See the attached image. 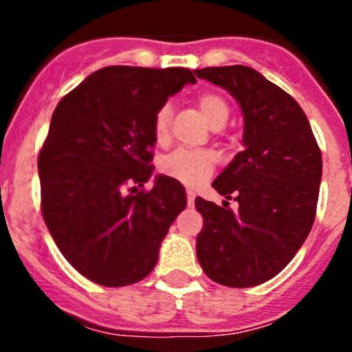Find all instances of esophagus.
<instances>
[{
	"instance_id": "obj_1",
	"label": "esophagus",
	"mask_w": 352,
	"mask_h": 352,
	"mask_svg": "<svg viewBox=\"0 0 352 352\" xmlns=\"http://www.w3.org/2000/svg\"><path fill=\"white\" fill-rule=\"evenodd\" d=\"M187 204L194 206V201H196V192L192 189H187Z\"/></svg>"
}]
</instances>
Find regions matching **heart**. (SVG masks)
I'll return each mask as SVG.
<instances>
[{"label": "heart", "instance_id": "heart-1", "mask_svg": "<svg viewBox=\"0 0 352 352\" xmlns=\"http://www.w3.org/2000/svg\"><path fill=\"white\" fill-rule=\"evenodd\" d=\"M196 104L208 124L214 129H219L226 124L230 117V105L223 95L216 91H202L197 95ZM172 117V109L170 105L160 107L155 116L153 122V134L158 143L168 138V124ZM216 166L214 156L209 153H194V151L179 150L173 151L172 155L166 156L162 162L160 168L165 175L179 180V182L187 184V186H199L204 182L212 173Z\"/></svg>", "mask_w": 352, "mask_h": 352}]
</instances>
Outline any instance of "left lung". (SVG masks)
Here are the masks:
<instances>
[{
    "mask_svg": "<svg viewBox=\"0 0 352 352\" xmlns=\"http://www.w3.org/2000/svg\"><path fill=\"white\" fill-rule=\"evenodd\" d=\"M194 73L228 90L245 119L243 151L212 182L239 209L196 197L204 219L196 239L199 264L223 286H258L289 264L310 233L320 190V148L298 102L252 67Z\"/></svg>",
    "mask_w": 352,
    "mask_h": 352,
    "instance_id": "8db88e82",
    "label": "left lung"
}]
</instances>
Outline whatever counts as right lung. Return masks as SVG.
<instances>
[{"instance_id": "1", "label": "right lung", "mask_w": 352, "mask_h": 352, "mask_svg": "<svg viewBox=\"0 0 352 352\" xmlns=\"http://www.w3.org/2000/svg\"><path fill=\"white\" fill-rule=\"evenodd\" d=\"M187 83L196 76L186 67L107 66L52 113L37 163L42 216L66 261L97 285L146 278L186 208L175 179L160 175L151 190L143 186L153 173L156 112Z\"/></svg>"}]
</instances>
